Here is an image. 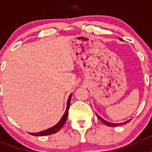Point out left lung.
Returning <instances> with one entry per match:
<instances>
[{"mask_svg": "<svg viewBox=\"0 0 152 152\" xmlns=\"http://www.w3.org/2000/svg\"><path fill=\"white\" fill-rule=\"evenodd\" d=\"M119 39L120 40V41H123V39H120V38H119ZM96 116H97V117L100 119V121H101L102 123H104V124L107 125V126H120V125L126 124V123H129V122L131 121V119H129V120H127V121L124 122V123H109V122L106 121L105 119H103V118L100 117V116H99V115H97V114H96Z\"/></svg>", "mask_w": 152, "mask_h": 152, "instance_id": "obj_1", "label": "left lung"}]
</instances>
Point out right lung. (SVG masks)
<instances>
[{
	"label": "right lung",
	"mask_w": 152,
	"mask_h": 152,
	"mask_svg": "<svg viewBox=\"0 0 152 152\" xmlns=\"http://www.w3.org/2000/svg\"><path fill=\"white\" fill-rule=\"evenodd\" d=\"M72 94L69 95L68 99V102H67V107H66V110L64 112V115L62 116V117L60 119V121L56 125V126H52L51 128L48 129L46 130H44V131L39 132H36V133H32V132H29L30 135H34V136H44V135H52V134H54L57 132L59 131L61 128H62V126H64L65 122L67 120V118H68V110H69L70 107V104H71V98H72Z\"/></svg>",
	"instance_id": "right-lung-1"
}]
</instances>
